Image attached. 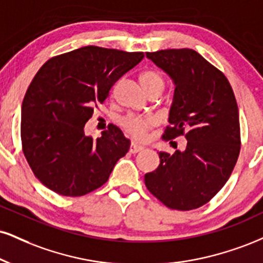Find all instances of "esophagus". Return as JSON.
<instances>
[{
  "mask_svg": "<svg viewBox=\"0 0 263 263\" xmlns=\"http://www.w3.org/2000/svg\"><path fill=\"white\" fill-rule=\"evenodd\" d=\"M141 151H143V147H142V145H137V144L129 145V153L136 154V153H138V152H141Z\"/></svg>",
  "mask_w": 263,
  "mask_h": 263,
  "instance_id": "34e87169",
  "label": "esophagus"
}]
</instances>
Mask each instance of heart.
<instances>
[{
  "instance_id": "b5f03b06",
  "label": "heart",
  "mask_w": 263,
  "mask_h": 263,
  "mask_svg": "<svg viewBox=\"0 0 263 263\" xmlns=\"http://www.w3.org/2000/svg\"><path fill=\"white\" fill-rule=\"evenodd\" d=\"M141 83L143 85L144 90L149 96L153 94H160L165 88V81L164 77L156 69H145L141 73ZM120 125L126 135L134 138L136 141L144 140L145 135L152 128H154L158 125L157 119L151 118V116H137V115H128L121 119Z\"/></svg>"
}]
</instances>
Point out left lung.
<instances>
[{"label": "left lung", "instance_id": "left-lung-1", "mask_svg": "<svg viewBox=\"0 0 263 263\" xmlns=\"http://www.w3.org/2000/svg\"><path fill=\"white\" fill-rule=\"evenodd\" d=\"M145 55L175 83L163 140L172 144L180 136L187 140L185 151L159 152V166L145 174V186L172 210H196L226 185L238 160L241 140L235 96L223 72L195 50Z\"/></svg>", "mask_w": 263, "mask_h": 263}]
</instances>
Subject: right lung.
Masks as SVG:
<instances>
[{
    "label": "right lung",
    "instance_id": "obj_1",
    "mask_svg": "<svg viewBox=\"0 0 263 263\" xmlns=\"http://www.w3.org/2000/svg\"><path fill=\"white\" fill-rule=\"evenodd\" d=\"M143 58L89 45L41 66L23 100L21 138L30 169L47 189L78 197L107 181L129 141L114 125L99 138L85 136L84 125L116 81Z\"/></svg>",
    "mask_w": 263,
    "mask_h": 263
}]
</instances>
